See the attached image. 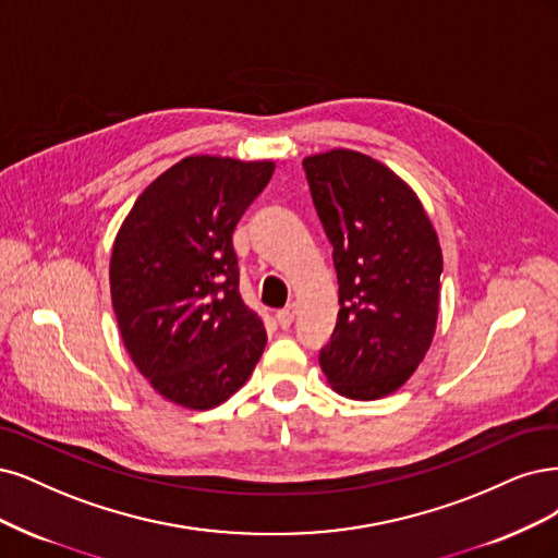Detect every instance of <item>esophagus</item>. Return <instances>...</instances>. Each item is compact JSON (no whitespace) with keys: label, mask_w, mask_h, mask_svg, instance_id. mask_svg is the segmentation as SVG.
Wrapping results in <instances>:
<instances>
[{"label":"esophagus","mask_w":558,"mask_h":558,"mask_svg":"<svg viewBox=\"0 0 558 558\" xmlns=\"http://www.w3.org/2000/svg\"><path fill=\"white\" fill-rule=\"evenodd\" d=\"M293 320H295V306H293V304L286 306V310H281V312H277V323L281 325L283 330L291 328Z\"/></svg>","instance_id":"34e87169"}]
</instances>
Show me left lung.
<instances>
[{"mask_svg": "<svg viewBox=\"0 0 558 558\" xmlns=\"http://www.w3.org/2000/svg\"><path fill=\"white\" fill-rule=\"evenodd\" d=\"M332 244L339 314L318 362L335 392L380 399L411 378L438 316L444 256L413 189L351 149L302 161Z\"/></svg>", "mask_w": 558, "mask_h": 558, "instance_id": "8db88e82", "label": "left lung"}]
</instances>
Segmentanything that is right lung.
Returning a JSON list of instances; mask_svg holds the SVG:
<instances>
[{"label":"right lung","instance_id":"right-lung-1","mask_svg":"<svg viewBox=\"0 0 558 558\" xmlns=\"http://www.w3.org/2000/svg\"><path fill=\"white\" fill-rule=\"evenodd\" d=\"M272 172V161L186 157L143 191L114 238L110 295L124 345L180 407H219L263 355V320L240 298L233 230Z\"/></svg>","mask_w":558,"mask_h":558}]
</instances>
